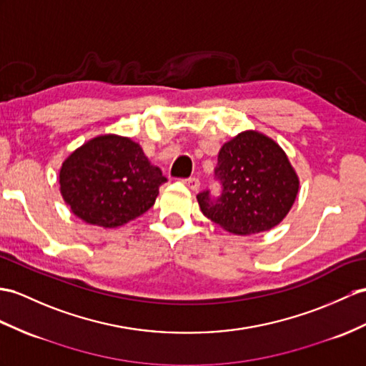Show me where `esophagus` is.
<instances>
[{"label":"esophagus","mask_w":366,"mask_h":366,"mask_svg":"<svg viewBox=\"0 0 366 366\" xmlns=\"http://www.w3.org/2000/svg\"><path fill=\"white\" fill-rule=\"evenodd\" d=\"M183 183H186L189 186V188L192 189V191H197L199 188H200V180L197 177H191V178H184L183 180Z\"/></svg>","instance_id":"1"}]
</instances>
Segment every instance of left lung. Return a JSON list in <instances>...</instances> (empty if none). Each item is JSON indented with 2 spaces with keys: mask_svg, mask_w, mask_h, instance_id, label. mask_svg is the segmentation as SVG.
Returning a JSON list of instances; mask_svg holds the SVG:
<instances>
[{
  "mask_svg": "<svg viewBox=\"0 0 366 366\" xmlns=\"http://www.w3.org/2000/svg\"><path fill=\"white\" fill-rule=\"evenodd\" d=\"M214 178L220 195L197 194L202 212L229 233H261L287 216L300 182L287 155L273 139L257 132L239 133L222 146Z\"/></svg>",
  "mask_w": 366,
  "mask_h": 366,
  "instance_id": "left-lung-1",
  "label": "left lung"
}]
</instances>
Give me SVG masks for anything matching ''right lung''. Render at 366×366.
<instances>
[{
  "label": "right lung",
  "mask_w": 366,
  "mask_h": 366,
  "mask_svg": "<svg viewBox=\"0 0 366 366\" xmlns=\"http://www.w3.org/2000/svg\"><path fill=\"white\" fill-rule=\"evenodd\" d=\"M60 192L79 219L114 228L154 207L167 178L130 138L104 135L79 147L61 164Z\"/></svg>",
  "instance_id": "right-lung-1"
}]
</instances>
